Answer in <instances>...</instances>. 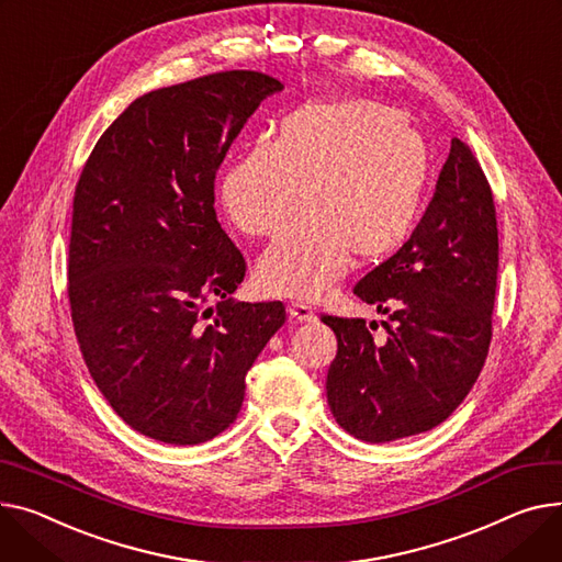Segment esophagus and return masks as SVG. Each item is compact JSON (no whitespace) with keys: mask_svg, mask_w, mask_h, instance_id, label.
<instances>
[{"mask_svg":"<svg viewBox=\"0 0 562 562\" xmlns=\"http://www.w3.org/2000/svg\"><path fill=\"white\" fill-rule=\"evenodd\" d=\"M286 312H289V316H291L293 321H297V323H312V321H316V314L312 312V307H307V305H303V303H291V305L286 307Z\"/></svg>","mask_w":562,"mask_h":562,"instance_id":"34e87169","label":"esophagus"}]
</instances>
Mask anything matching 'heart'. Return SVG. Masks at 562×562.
<instances>
[{
  "label": "heart",
  "mask_w": 562,
  "mask_h": 562,
  "mask_svg": "<svg viewBox=\"0 0 562 562\" xmlns=\"http://www.w3.org/2000/svg\"><path fill=\"white\" fill-rule=\"evenodd\" d=\"M427 169L425 139L397 110L370 99L312 101L226 167L218 201L241 233L273 237L303 199L305 212L259 259L257 280L276 295L316 297L350 252L378 261L404 244Z\"/></svg>",
  "instance_id": "heart-1"
}]
</instances>
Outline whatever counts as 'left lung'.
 I'll return each mask as SVG.
<instances>
[{"instance_id": "obj_1", "label": "left lung", "mask_w": 562, "mask_h": 562, "mask_svg": "<svg viewBox=\"0 0 562 562\" xmlns=\"http://www.w3.org/2000/svg\"><path fill=\"white\" fill-rule=\"evenodd\" d=\"M499 267L491 184L470 146L452 139L434 196L408 241L355 284L386 339L363 318L323 316L336 334L327 404L348 434L389 442L454 414L488 357Z\"/></svg>"}]
</instances>
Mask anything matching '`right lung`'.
I'll return each instance as SVG.
<instances>
[{
	"label": "right lung",
	"instance_id": "obj_1",
	"mask_svg": "<svg viewBox=\"0 0 562 562\" xmlns=\"http://www.w3.org/2000/svg\"><path fill=\"white\" fill-rule=\"evenodd\" d=\"M282 88L235 69L142 94L79 178L67 267L74 331L115 414L160 442L199 445L231 427L246 372L284 325L282 303L233 297L246 261L214 212L218 165Z\"/></svg>",
	"mask_w": 562,
	"mask_h": 562
}]
</instances>
